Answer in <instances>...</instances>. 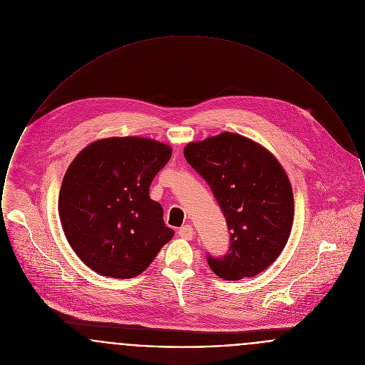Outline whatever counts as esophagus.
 <instances>
[{
    "instance_id": "obj_1",
    "label": "esophagus",
    "mask_w": 365,
    "mask_h": 365,
    "mask_svg": "<svg viewBox=\"0 0 365 365\" xmlns=\"http://www.w3.org/2000/svg\"><path fill=\"white\" fill-rule=\"evenodd\" d=\"M178 235H180L181 238H184V240H192V237H194V228H192L190 224L182 225V227L178 230Z\"/></svg>"
}]
</instances>
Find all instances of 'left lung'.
Instances as JSON below:
<instances>
[{
  "label": "left lung",
  "instance_id": "8db88e82",
  "mask_svg": "<svg viewBox=\"0 0 365 365\" xmlns=\"http://www.w3.org/2000/svg\"><path fill=\"white\" fill-rule=\"evenodd\" d=\"M184 156L210 187L230 232L224 256L207 253L209 267L228 281L266 269L288 242L293 221L282 166L264 148L232 133L188 144Z\"/></svg>",
  "mask_w": 365,
  "mask_h": 365
}]
</instances>
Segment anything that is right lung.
Wrapping results in <instances>:
<instances>
[{"label":"right lung","instance_id":"1","mask_svg":"<svg viewBox=\"0 0 365 365\" xmlns=\"http://www.w3.org/2000/svg\"><path fill=\"white\" fill-rule=\"evenodd\" d=\"M171 156L170 146L122 137L83 149L63 177L58 210L76 255L113 278L141 274L169 242L162 206L149 187Z\"/></svg>","mask_w":365,"mask_h":365}]
</instances>
